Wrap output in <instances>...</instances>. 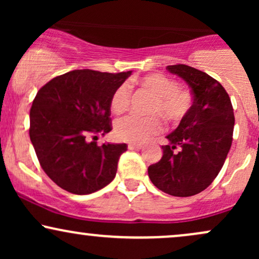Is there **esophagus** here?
I'll list each match as a JSON object with an SVG mask.
<instances>
[{
	"label": "esophagus",
	"mask_w": 259,
	"mask_h": 259,
	"mask_svg": "<svg viewBox=\"0 0 259 259\" xmlns=\"http://www.w3.org/2000/svg\"><path fill=\"white\" fill-rule=\"evenodd\" d=\"M141 147V144H134V142H130V144L127 145V148H129V150H140Z\"/></svg>",
	"instance_id": "obj_1"
}]
</instances>
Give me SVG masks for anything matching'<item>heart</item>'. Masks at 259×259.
<instances>
[{
	"label": "heart",
	"mask_w": 259,
	"mask_h": 259,
	"mask_svg": "<svg viewBox=\"0 0 259 259\" xmlns=\"http://www.w3.org/2000/svg\"><path fill=\"white\" fill-rule=\"evenodd\" d=\"M141 84L156 95V101L151 107L152 113H160L169 120H180L192 107V96L186 89L178 86L177 81L164 74L154 73L144 76ZM132 89L127 82L115 88L111 96V107L115 113L123 112L129 105ZM163 130V120L153 114L141 117L127 114L114 123V136L125 142H145Z\"/></svg>",
	"instance_id": "1"
}]
</instances>
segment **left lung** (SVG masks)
<instances>
[{
	"label": "left lung",
	"mask_w": 259,
	"mask_h": 259,
	"mask_svg": "<svg viewBox=\"0 0 259 259\" xmlns=\"http://www.w3.org/2000/svg\"><path fill=\"white\" fill-rule=\"evenodd\" d=\"M167 69L185 80L194 102L179 126L167 135L162 158L148 167V177L160 191L189 197L207 189L224 164L233 142V105L221 82L204 72L186 64Z\"/></svg>",
	"instance_id": "1"
}]
</instances>
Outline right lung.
Wrapping results in <instances>:
<instances>
[{
  "label": "right lung",
  "mask_w": 259,
  "mask_h": 259,
  "mask_svg": "<svg viewBox=\"0 0 259 259\" xmlns=\"http://www.w3.org/2000/svg\"><path fill=\"white\" fill-rule=\"evenodd\" d=\"M130 74L72 70L37 91L29 135L41 168L65 191L89 195L114 179L126 144L99 146L95 140L112 130L111 96Z\"/></svg>",
  "instance_id": "add662e5"
}]
</instances>
